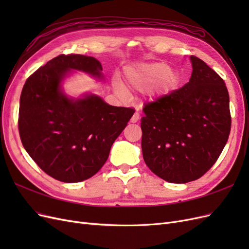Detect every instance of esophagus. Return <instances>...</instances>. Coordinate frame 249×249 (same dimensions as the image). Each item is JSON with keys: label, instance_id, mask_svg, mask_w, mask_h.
Segmentation results:
<instances>
[{"label": "esophagus", "instance_id": "1", "mask_svg": "<svg viewBox=\"0 0 249 249\" xmlns=\"http://www.w3.org/2000/svg\"><path fill=\"white\" fill-rule=\"evenodd\" d=\"M139 117H140V114H139V112L138 111H136L133 114V116H132V118H131V123L132 124H136L138 120H139Z\"/></svg>", "mask_w": 249, "mask_h": 249}]
</instances>
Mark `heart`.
I'll list each match as a JSON object with an SVG mask.
<instances>
[{"mask_svg": "<svg viewBox=\"0 0 249 249\" xmlns=\"http://www.w3.org/2000/svg\"><path fill=\"white\" fill-rule=\"evenodd\" d=\"M179 80V73L163 62L141 64L125 71V81L129 87L140 91L147 89L150 100L171 93L178 87ZM114 87L119 94H125L119 82L114 83Z\"/></svg>", "mask_w": 249, "mask_h": 249, "instance_id": "obj_1", "label": "heart"}]
</instances>
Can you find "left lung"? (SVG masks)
<instances>
[{
    "label": "left lung",
    "instance_id": "1",
    "mask_svg": "<svg viewBox=\"0 0 249 249\" xmlns=\"http://www.w3.org/2000/svg\"><path fill=\"white\" fill-rule=\"evenodd\" d=\"M192 74L182 88L147 103L141 118L142 155L147 167L169 183L185 184L213 166L231 132L224 81L191 56Z\"/></svg>",
    "mask_w": 249,
    "mask_h": 249
}]
</instances>
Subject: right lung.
<instances>
[{"mask_svg":"<svg viewBox=\"0 0 249 249\" xmlns=\"http://www.w3.org/2000/svg\"><path fill=\"white\" fill-rule=\"evenodd\" d=\"M71 70L104 78L95 58L59 55L27 79L18 113L19 136L27 153L47 175L64 183L82 182L103 167L135 112L110 106L94 94L67 96L61 82Z\"/></svg>","mask_w":249,"mask_h":249,"instance_id":"obj_1","label":"right lung"}]
</instances>
